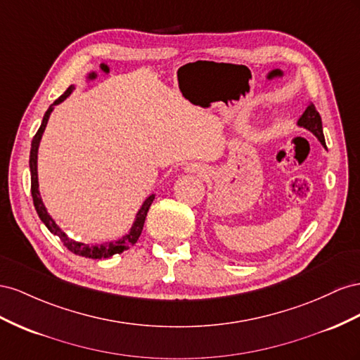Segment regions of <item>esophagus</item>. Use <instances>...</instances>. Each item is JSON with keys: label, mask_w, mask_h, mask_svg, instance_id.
<instances>
[{"label": "esophagus", "mask_w": 360, "mask_h": 360, "mask_svg": "<svg viewBox=\"0 0 360 360\" xmlns=\"http://www.w3.org/2000/svg\"><path fill=\"white\" fill-rule=\"evenodd\" d=\"M186 172L198 173L199 176H207V174H208V170L205 169L203 166H200V164H188V166L186 167Z\"/></svg>", "instance_id": "esophagus-1"}]
</instances>
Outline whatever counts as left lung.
I'll list each match as a JSON object with an SVG mask.
<instances>
[{
    "label": "left lung",
    "instance_id": "left-lung-1",
    "mask_svg": "<svg viewBox=\"0 0 360 360\" xmlns=\"http://www.w3.org/2000/svg\"><path fill=\"white\" fill-rule=\"evenodd\" d=\"M297 127L304 128L318 139V141L326 148V140H324V134H323V122H321V116L320 112L316 111L315 105L312 102H309V105L306 107L303 115L297 120Z\"/></svg>",
    "mask_w": 360,
    "mask_h": 360
}]
</instances>
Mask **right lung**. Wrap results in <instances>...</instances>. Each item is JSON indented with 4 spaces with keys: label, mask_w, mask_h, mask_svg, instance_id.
I'll return each mask as SVG.
<instances>
[{
    "label": "right lung",
    "mask_w": 360,
    "mask_h": 360,
    "mask_svg": "<svg viewBox=\"0 0 360 360\" xmlns=\"http://www.w3.org/2000/svg\"><path fill=\"white\" fill-rule=\"evenodd\" d=\"M74 86H69L68 90L65 91L63 95H61L58 99L54 101V104H51L49 108L46 110L44 120H42V125L37 129L36 136L32 141V149H30V173H32V196H33V203H34V208L37 211L39 219L44 221V224L48 228V231L51 233L57 235V237L63 243L65 248L68 250H70L72 253L79 255V256H86V258H91V259H105L110 258V256L116 255V253H122L123 250H128L129 248L134 245L140 237V233L143 231V226H145V220H146V215L148 211L150 208V205L155 199V194H150L145 200H143L141 207L139 208L137 214H136V219L132 221L129 231L122 235L120 238L117 240H112V241H107V243H102V244H86V243H81L77 241L74 238L68 237V235L60 229V226L54 221V219L51 217L49 212L46 211L45 203L42 200V196H40V191H39V178H37V153H39V146H40V140H42V136L45 132L46 128V123L48 119L51 116V112L54 111V107L61 104L66 98H69V95L74 91Z\"/></svg>",
    "instance_id": "add662e5"
}]
</instances>
